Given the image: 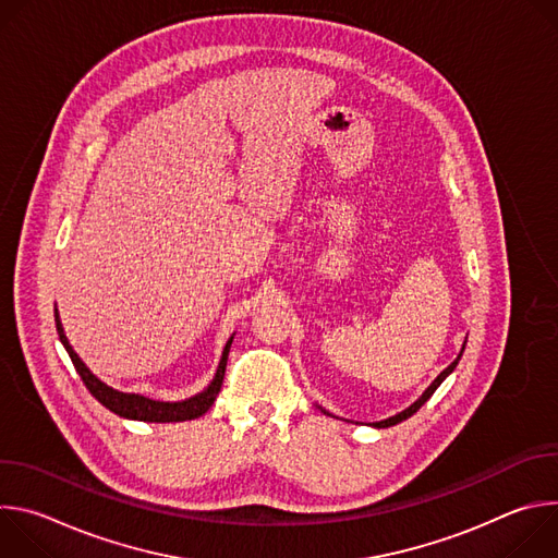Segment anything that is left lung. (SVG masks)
<instances>
[{"mask_svg": "<svg viewBox=\"0 0 558 558\" xmlns=\"http://www.w3.org/2000/svg\"><path fill=\"white\" fill-rule=\"evenodd\" d=\"M465 340H468V338H465ZM463 349H465V342L461 344V351H459V355H457V357H454V360H452V362H450V364H448V366H446V368H444V371H441V373H439V375L433 379V384H430V386H428V388H426V390H424V392L417 397V400H415V402H413L409 409H404L402 413H397V415H392V417H386V420H381V422H371L368 426H373V428H388V426H395V424H400V422L409 420L411 415H415V413H417V411H420V409H422V407H424V404L430 400L433 392L439 388V384H441V381H444V379H446V377H448V375L454 371V366L459 364V360H461V355H463ZM315 407L320 409L325 415H329V417H336L333 413H329V411H327V409H323L320 404H315ZM336 420H340V417H336ZM347 422H349V420H347ZM355 424H357V422H355Z\"/></svg>", "mask_w": 558, "mask_h": 558, "instance_id": "left-lung-1", "label": "left lung"}]
</instances>
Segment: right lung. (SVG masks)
<instances>
[{
    "label": "right lung",
    "instance_id": "obj_1",
    "mask_svg": "<svg viewBox=\"0 0 558 558\" xmlns=\"http://www.w3.org/2000/svg\"><path fill=\"white\" fill-rule=\"evenodd\" d=\"M54 325H57V333H59V340H61L63 349L68 351L76 373L82 375L86 388L93 392L95 400H99L108 411H112L119 417L136 420V422H156V424L187 422V420H196V417H201L209 411V407L216 400V395L220 392L229 347H231L233 336H235V333H231V338L227 340V344L222 349V355H220V362H218V368L214 373V379L207 384V388H203L201 392H196V395H192V397H187V400H181V402H163V400H151V397H145V395H138V392H123V390H117V388L108 386L106 381H101L70 347V342L63 333L57 308H54Z\"/></svg>",
    "mask_w": 558,
    "mask_h": 558
}]
</instances>
